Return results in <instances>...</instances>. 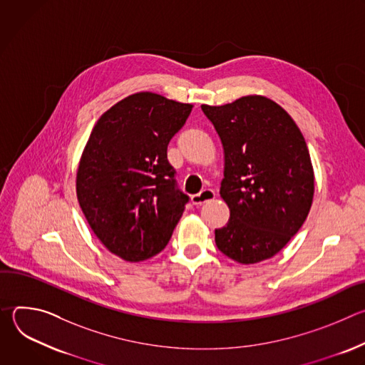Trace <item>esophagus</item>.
Masks as SVG:
<instances>
[{"label":"esophagus","mask_w":365,"mask_h":365,"mask_svg":"<svg viewBox=\"0 0 365 365\" xmlns=\"http://www.w3.org/2000/svg\"><path fill=\"white\" fill-rule=\"evenodd\" d=\"M214 197H215V192H214L212 189H203L202 192H199V193H196V195H192V196H190V202H192L193 205H196V206H200V205H203L205 202L212 200Z\"/></svg>","instance_id":"esophagus-1"}]
</instances>
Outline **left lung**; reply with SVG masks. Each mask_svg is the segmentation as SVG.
<instances>
[{
	"instance_id": "obj_1",
	"label": "left lung",
	"mask_w": 365,
	"mask_h": 365,
	"mask_svg": "<svg viewBox=\"0 0 365 365\" xmlns=\"http://www.w3.org/2000/svg\"><path fill=\"white\" fill-rule=\"evenodd\" d=\"M224 145L221 196L230 221L215 230L218 250L252 264L276 255L303 225L314 199V169L292 117L264 96L200 107Z\"/></svg>"
}]
</instances>
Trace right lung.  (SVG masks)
I'll list each match as a JSON object with an SVG mask.
<instances>
[{
    "label": "right lung",
    "mask_w": 365,
    "mask_h": 365,
    "mask_svg": "<svg viewBox=\"0 0 365 365\" xmlns=\"http://www.w3.org/2000/svg\"><path fill=\"white\" fill-rule=\"evenodd\" d=\"M190 111L189 103L140 92L115 103L89 135L78 168V200L99 241L125 262L159 254L189 202L168 145Z\"/></svg>",
    "instance_id": "obj_1"
}]
</instances>
